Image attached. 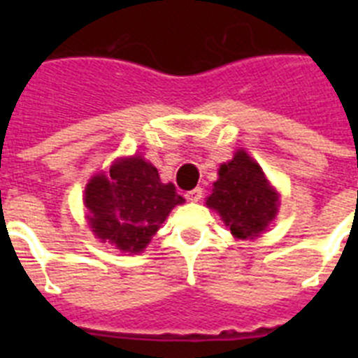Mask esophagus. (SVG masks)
<instances>
[{
    "label": "esophagus",
    "mask_w": 358,
    "mask_h": 358,
    "mask_svg": "<svg viewBox=\"0 0 358 358\" xmlns=\"http://www.w3.org/2000/svg\"><path fill=\"white\" fill-rule=\"evenodd\" d=\"M185 197L188 199L189 202H197V201H201V197H202V188H194V189H189V192H186Z\"/></svg>",
    "instance_id": "obj_1"
}]
</instances>
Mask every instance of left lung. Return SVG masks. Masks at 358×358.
<instances>
[{"label":"left lung","instance_id":"left-lung-1","mask_svg":"<svg viewBox=\"0 0 358 358\" xmlns=\"http://www.w3.org/2000/svg\"><path fill=\"white\" fill-rule=\"evenodd\" d=\"M206 204L218 211L236 238H255L276 215L278 194L260 166L238 150L218 170V181L213 182Z\"/></svg>","mask_w":358,"mask_h":358}]
</instances>
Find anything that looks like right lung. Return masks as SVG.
<instances>
[{"label": "right lung", "mask_w": 358, "mask_h": 358, "mask_svg": "<svg viewBox=\"0 0 358 358\" xmlns=\"http://www.w3.org/2000/svg\"><path fill=\"white\" fill-rule=\"evenodd\" d=\"M182 202L176 186L161 182L156 166L140 156L120 159L109 177L94 176L84 197L94 235L125 252L143 251L172 208Z\"/></svg>", "instance_id": "obj_1"}]
</instances>
